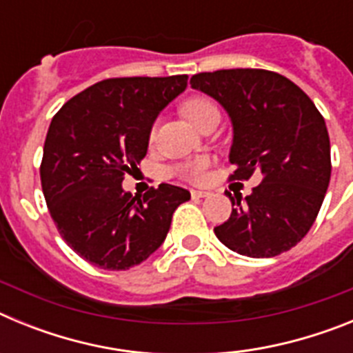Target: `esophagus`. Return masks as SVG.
Returning <instances> with one entry per match:
<instances>
[{"mask_svg": "<svg viewBox=\"0 0 353 353\" xmlns=\"http://www.w3.org/2000/svg\"><path fill=\"white\" fill-rule=\"evenodd\" d=\"M192 198H207V196H210V192L208 191H191Z\"/></svg>", "mask_w": 353, "mask_h": 353, "instance_id": "esophagus-1", "label": "esophagus"}]
</instances>
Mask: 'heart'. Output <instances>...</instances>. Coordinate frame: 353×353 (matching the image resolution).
<instances>
[{
	"instance_id": "b5f03b06",
	"label": "heart",
	"mask_w": 353,
	"mask_h": 353,
	"mask_svg": "<svg viewBox=\"0 0 353 353\" xmlns=\"http://www.w3.org/2000/svg\"><path fill=\"white\" fill-rule=\"evenodd\" d=\"M182 114L191 121L192 125L199 127L212 114H219V109L210 99L207 97H191L187 99L182 104ZM155 138V129L150 130V141H154ZM208 168V159L207 157H196L191 159V161L183 162V164H179L174 173L182 176V179L191 180V182H199L203 179L205 171Z\"/></svg>"
}]
</instances>
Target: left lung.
<instances>
[{"label":"left lung","mask_w":353,"mask_h":353,"mask_svg":"<svg viewBox=\"0 0 353 353\" xmlns=\"http://www.w3.org/2000/svg\"><path fill=\"white\" fill-rule=\"evenodd\" d=\"M194 90L214 97L233 125L230 180L261 173V183L242 199L215 236L228 249L270 258L297 245L310 232L330 180V141L325 120L297 84L263 68L201 72Z\"/></svg>","instance_id":"8db88e82"}]
</instances>
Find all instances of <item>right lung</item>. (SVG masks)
<instances>
[{
    "label": "right lung",
    "instance_id": "obj_1",
    "mask_svg": "<svg viewBox=\"0 0 353 353\" xmlns=\"http://www.w3.org/2000/svg\"><path fill=\"white\" fill-rule=\"evenodd\" d=\"M187 88V76L114 77L72 97L52 117L40 164L49 214L61 239L95 267L125 270L161 248L182 187L143 198L123 191L148 150L155 118Z\"/></svg>",
    "mask_w": 353,
    "mask_h": 353
}]
</instances>
